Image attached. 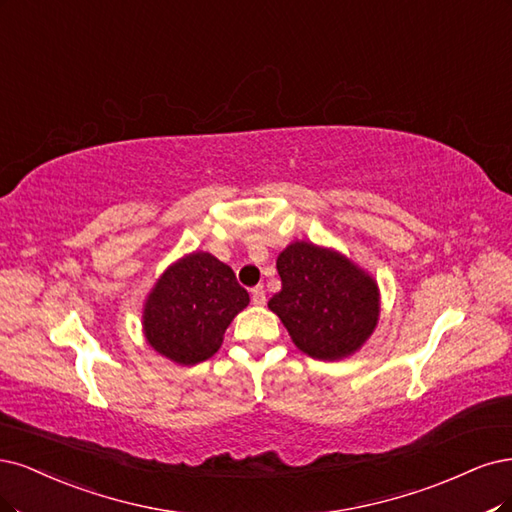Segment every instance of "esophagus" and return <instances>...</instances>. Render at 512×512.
<instances>
[{
  "label": "esophagus",
  "instance_id": "1",
  "mask_svg": "<svg viewBox=\"0 0 512 512\" xmlns=\"http://www.w3.org/2000/svg\"><path fill=\"white\" fill-rule=\"evenodd\" d=\"M251 300L255 306H263L266 304V289H263L261 285L259 287H253L251 289Z\"/></svg>",
  "mask_w": 512,
  "mask_h": 512
}]
</instances>
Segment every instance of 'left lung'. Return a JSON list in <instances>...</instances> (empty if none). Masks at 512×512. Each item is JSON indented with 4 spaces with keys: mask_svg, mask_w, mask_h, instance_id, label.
<instances>
[{
    "mask_svg": "<svg viewBox=\"0 0 512 512\" xmlns=\"http://www.w3.org/2000/svg\"><path fill=\"white\" fill-rule=\"evenodd\" d=\"M280 291L268 308L293 344L312 359L336 361L359 351L381 315L376 280L334 249L291 242L278 255Z\"/></svg>",
    "mask_w": 512,
    "mask_h": 512,
    "instance_id": "8db88e82",
    "label": "left lung"
}]
</instances>
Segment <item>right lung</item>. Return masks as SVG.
Returning a JSON list of instances; mask_svg holds the SVG:
<instances>
[{
  "label": "right lung",
  "instance_id": "add662e5",
  "mask_svg": "<svg viewBox=\"0 0 512 512\" xmlns=\"http://www.w3.org/2000/svg\"><path fill=\"white\" fill-rule=\"evenodd\" d=\"M246 306L249 293L234 270L195 251L172 263L146 295L144 338L174 364L195 366L221 349L225 329Z\"/></svg>",
  "mask_w": 512,
  "mask_h": 512
}]
</instances>
